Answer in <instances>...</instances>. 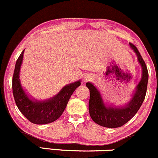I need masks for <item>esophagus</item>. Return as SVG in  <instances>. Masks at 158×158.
Returning <instances> with one entry per match:
<instances>
[{"instance_id": "esophagus-1", "label": "esophagus", "mask_w": 158, "mask_h": 158, "mask_svg": "<svg viewBox=\"0 0 158 158\" xmlns=\"http://www.w3.org/2000/svg\"><path fill=\"white\" fill-rule=\"evenodd\" d=\"M92 78H93L92 76L90 75V74H88V75L84 76V81H88L90 80V79H92Z\"/></svg>"}]
</instances>
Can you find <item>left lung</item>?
Here are the masks:
<instances>
[{"instance_id": "1", "label": "left lung", "mask_w": 158, "mask_h": 158, "mask_svg": "<svg viewBox=\"0 0 158 158\" xmlns=\"http://www.w3.org/2000/svg\"><path fill=\"white\" fill-rule=\"evenodd\" d=\"M129 45L136 54L139 64L141 67L142 76L139 82L135 88L131 99L127 103L117 106L105 103L98 88L93 83H86V86L90 90L88 104L90 115L95 123L103 127L116 128L124 125L136 115L145 99L148 80V70L136 46L131 43Z\"/></svg>"}]
</instances>
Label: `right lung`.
<instances>
[{
	"label": "right lung",
	"instance_id": "right-lung-1",
	"mask_svg": "<svg viewBox=\"0 0 158 158\" xmlns=\"http://www.w3.org/2000/svg\"><path fill=\"white\" fill-rule=\"evenodd\" d=\"M23 50L16 60L13 77V92L19 110L31 122L35 124H46L59 118L74 91L81 85V81L67 85L52 98L44 100L31 98L22 87L20 80V70L23 61Z\"/></svg>",
	"mask_w": 158,
	"mask_h": 158
}]
</instances>
